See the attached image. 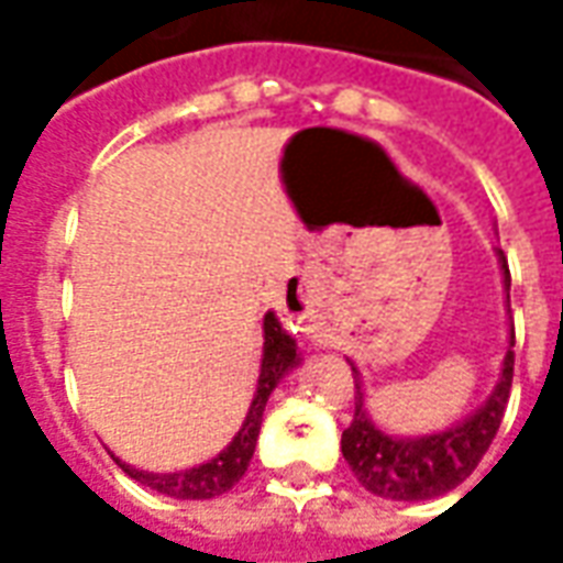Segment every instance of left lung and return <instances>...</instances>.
Segmentation results:
<instances>
[{"label":"left lung","mask_w":563,"mask_h":563,"mask_svg":"<svg viewBox=\"0 0 563 563\" xmlns=\"http://www.w3.org/2000/svg\"><path fill=\"white\" fill-rule=\"evenodd\" d=\"M504 286L509 298V265L504 250H497ZM516 331L509 334V350L504 355L500 379H497L492 398L467 416L455 428L440 434L424 437H389L379 431L365 413L362 383L355 374V416L341 437V452L346 464L353 467L355 479L365 485L371 495L389 497V500H428V497L446 495L449 488L461 485L483 461L492 446L504 410H507L509 389H512V365H516Z\"/></svg>","instance_id":"left-lung-1"}]
</instances>
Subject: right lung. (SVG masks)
<instances>
[{"mask_svg": "<svg viewBox=\"0 0 563 563\" xmlns=\"http://www.w3.org/2000/svg\"><path fill=\"white\" fill-rule=\"evenodd\" d=\"M298 365V346L295 341L280 329V322L274 313L265 317V350H262V374H258L256 398L250 404V413H246L241 431L234 434L229 446L222 449L217 459H210L208 464H198L189 471L177 473H147L135 471L120 461L123 473H129L135 483L147 485L153 492L168 497H180V500H208V497L225 495L250 467V459L256 452L258 428H262V413H265V404L274 386L280 383L283 374L289 367Z\"/></svg>", "mask_w": 563, "mask_h": 563, "instance_id": "1", "label": "right lung"}]
</instances>
